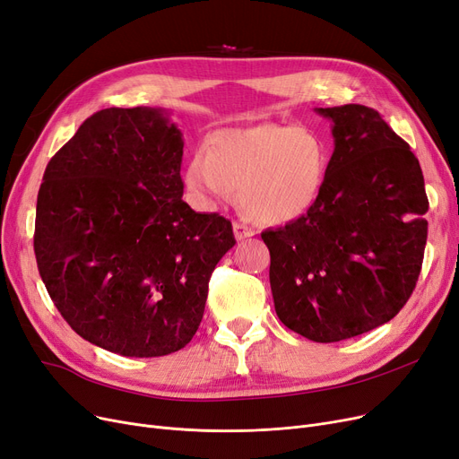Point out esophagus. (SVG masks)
<instances>
[{
	"label": "esophagus",
	"instance_id": "obj_1",
	"mask_svg": "<svg viewBox=\"0 0 459 459\" xmlns=\"http://www.w3.org/2000/svg\"><path fill=\"white\" fill-rule=\"evenodd\" d=\"M234 236H236L238 242H242V240H247V238L255 236V230L249 225L242 223V221H236L234 223Z\"/></svg>",
	"mask_w": 459,
	"mask_h": 459
}]
</instances>
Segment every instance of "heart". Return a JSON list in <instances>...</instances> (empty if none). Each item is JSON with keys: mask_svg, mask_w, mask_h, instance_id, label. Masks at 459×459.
<instances>
[{"mask_svg": "<svg viewBox=\"0 0 459 459\" xmlns=\"http://www.w3.org/2000/svg\"><path fill=\"white\" fill-rule=\"evenodd\" d=\"M326 169L328 148L316 133L263 124L213 133L208 153L191 157L186 184L204 203L238 189L244 212L268 225H285L315 204Z\"/></svg>", "mask_w": 459, "mask_h": 459, "instance_id": "1", "label": "heart"}]
</instances>
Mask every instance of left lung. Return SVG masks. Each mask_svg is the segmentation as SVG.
I'll list each match as a JSON object with an SVG mask.
<instances>
[{"label": "left lung", "mask_w": 459, "mask_h": 459, "mask_svg": "<svg viewBox=\"0 0 459 459\" xmlns=\"http://www.w3.org/2000/svg\"><path fill=\"white\" fill-rule=\"evenodd\" d=\"M333 153L315 204L263 232L275 313L316 343L388 323L407 304L428 240L422 169L409 144L364 105L316 108Z\"/></svg>", "instance_id": "left-lung-1"}]
</instances>
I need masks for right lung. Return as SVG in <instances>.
<instances>
[{
	"label": "right lung",
	"instance_id": "obj_1",
	"mask_svg": "<svg viewBox=\"0 0 459 459\" xmlns=\"http://www.w3.org/2000/svg\"><path fill=\"white\" fill-rule=\"evenodd\" d=\"M182 155L167 110L112 107L47 165L37 268L69 326L105 351L184 349L203 321L210 275L236 244L229 219L182 201Z\"/></svg>",
	"mask_w": 459,
	"mask_h": 459
}]
</instances>
